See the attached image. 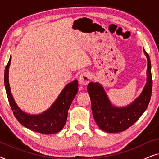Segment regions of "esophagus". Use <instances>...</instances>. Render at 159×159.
I'll return each instance as SVG.
<instances>
[{
	"label": "esophagus",
	"instance_id": "1",
	"mask_svg": "<svg viewBox=\"0 0 159 159\" xmlns=\"http://www.w3.org/2000/svg\"><path fill=\"white\" fill-rule=\"evenodd\" d=\"M90 80V75L89 72L84 71L80 76V83L83 85H87Z\"/></svg>",
	"mask_w": 159,
	"mask_h": 159
}]
</instances>
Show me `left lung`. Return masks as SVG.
Returning a JSON list of instances; mask_svg holds the SVG:
<instances>
[{
  "instance_id": "obj_1",
  "label": "left lung",
  "mask_w": 159,
  "mask_h": 159,
  "mask_svg": "<svg viewBox=\"0 0 159 159\" xmlns=\"http://www.w3.org/2000/svg\"><path fill=\"white\" fill-rule=\"evenodd\" d=\"M143 50L148 59L147 82L140 96L127 107L113 106L101 84L93 82L88 84V92L93 116L98 126L103 131L114 133L127 129L138 120L148 106L153 84L151 64L149 55Z\"/></svg>"
}]
</instances>
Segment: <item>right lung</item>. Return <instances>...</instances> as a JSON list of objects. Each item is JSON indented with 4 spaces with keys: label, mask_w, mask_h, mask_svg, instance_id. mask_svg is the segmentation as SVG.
Masks as SVG:
<instances>
[{
    "label": "right lung",
    "mask_w": 159,
    "mask_h": 159,
    "mask_svg": "<svg viewBox=\"0 0 159 159\" xmlns=\"http://www.w3.org/2000/svg\"><path fill=\"white\" fill-rule=\"evenodd\" d=\"M10 62L11 57L6 66L4 84L8 102L16 119L24 127L38 133L51 134L61 131L66 124L68 110L71 102L78 92L77 80H75L65 87L48 110L40 115H30L19 109L11 93L8 83V67Z\"/></svg>",
    "instance_id": "right-lung-1"
}]
</instances>
